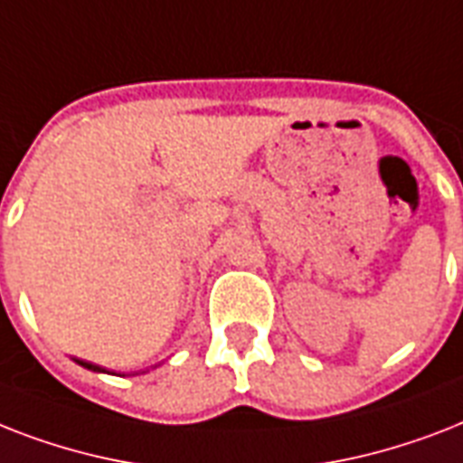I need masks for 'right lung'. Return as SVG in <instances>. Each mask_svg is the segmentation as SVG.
<instances>
[{
	"label": "right lung",
	"instance_id": "add662e5",
	"mask_svg": "<svg viewBox=\"0 0 463 463\" xmlns=\"http://www.w3.org/2000/svg\"><path fill=\"white\" fill-rule=\"evenodd\" d=\"M76 363H79V365H83V367H89V370H96V373H105L103 367L93 365V363H89V360H76Z\"/></svg>",
	"mask_w": 463,
	"mask_h": 463
}]
</instances>
